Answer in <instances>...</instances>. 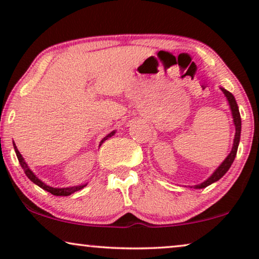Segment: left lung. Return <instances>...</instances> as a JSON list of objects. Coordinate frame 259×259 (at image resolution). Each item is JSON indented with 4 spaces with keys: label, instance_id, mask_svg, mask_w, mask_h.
<instances>
[{
    "label": "left lung",
    "instance_id": "8db88e82",
    "mask_svg": "<svg viewBox=\"0 0 259 259\" xmlns=\"http://www.w3.org/2000/svg\"><path fill=\"white\" fill-rule=\"evenodd\" d=\"M222 91H223V93L225 94V97L228 98L230 107H231V111H232L233 122H235V126H236V136H235V140H233V147H232L231 153H230L228 155V158H226L225 160L222 162V165L219 166L217 169H215L213 175H212L207 180H205L204 183H201L200 185L194 186L196 189H204V187L211 185L212 183L217 182V180L221 179L222 177L229 171V168L231 167L232 162H233V160H235V157L237 154V150H238V144H239V139H240V131H242V120H240L239 109H238V106H237V102L235 100V97H233V95L230 93L229 91L224 90V88H222Z\"/></svg>",
    "mask_w": 259,
    "mask_h": 259
}]
</instances>
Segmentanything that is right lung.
<instances>
[{"label": "right lung", "mask_w": 259, "mask_h": 259, "mask_svg": "<svg viewBox=\"0 0 259 259\" xmlns=\"http://www.w3.org/2000/svg\"><path fill=\"white\" fill-rule=\"evenodd\" d=\"M115 132H111L108 134V136H106L104 139L101 140V143H100V145L104 143L105 140H107L108 138H111L113 134H114ZM14 148H15V152H16V155H17V159H19V161H20V165H21V167L23 168V171H24V173H26V176L28 177V178H29L31 182H33L34 184H36L37 186H40L41 189H44L45 191H47V192H49V193H52L53 196H70V194L72 193H74V192H76V191H79V190H81V189H83L84 186L86 185H79V186H73V187H65V189H56V187H51V186H48V185H46L45 183H42L40 179L37 178L36 176L34 175L33 172L30 171L29 169V167H28V165L26 164V161L23 160V158H22V155L20 154V152H19V150H17L16 148V146H15V144H14Z\"/></svg>", "instance_id": "1"}]
</instances>
